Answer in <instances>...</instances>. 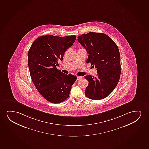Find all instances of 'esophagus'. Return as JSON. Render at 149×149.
<instances>
[{"instance_id": "obj_1", "label": "esophagus", "mask_w": 149, "mask_h": 149, "mask_svg": "<svg viewBox=\"0 0 149 149\" xmlns=\"http://www.w3.org/2000/svg\"><path fill=\"white\" fill-rule=\"evenodd\" d=\"M82 78V76H77V80H79L81 79Z\"/></svg>"}]
</instances>
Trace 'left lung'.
Segmentation results:
<instances>
[{"instance_id":"1","label":"left lung","mask_w":149,"mask_h":149,"mask_svg":"<svg viewBox=\"0 0 149 149\" xmlns=\"http://www.w3.org/2000/svg\"><path fill=\"white\" fill-rule=\"evenodd\" d=\"M78 42L88 54L86 63L97 69V76L86 75L88 85L85 95L100 100L106 97L116 87L120 79L121 65L117 45L104 33L89 32L78 36Z\"/></svg>"}]
</instances>
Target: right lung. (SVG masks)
<instances>
[{"mask_svg": "<svg viewBox=\"0 0 149 149\" xmlns=\"http://www.w3.org/2000/svg\"><path fill=\"white\" fill-rule=\"evenodd\" d=\"M75 35L58 37L47 35L38 37L29 49L28 63L31 79L39 93L54 104L68 98L76 76L66 75L56 68L65 51L75 41Z\"/></svg>", "mask_w": 149, "mask_h": 149, "instance_id": "right-lung-1", "label": "right lung"}]
</instances>
